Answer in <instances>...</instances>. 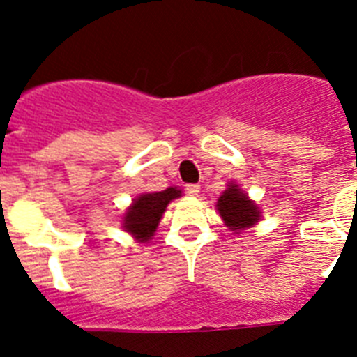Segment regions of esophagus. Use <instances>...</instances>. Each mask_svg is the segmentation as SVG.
I'll use <instances>...</instances> for the list:
<instances>
[{"mask_svg": "<svg viewBox=\"0 0 357 357\" xmlns=\"http://www.w3.org/2000/svg\"><path fill=\"white\" fill-rule=\"evenodd\" d=\"M185 193H188L189 197H198V193H200V185L189 184L188 188H185Z\"/></svg>", "mask_w": 357, "mask_h": 357, "instance_id": "34e87169", "label": "esophagus"}]
</instances>
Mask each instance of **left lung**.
I'll return each instance as SVG.
<instances>
[{"label": "left lung", "instance_id": "1", "mask_svg": "<svg viewBox=\"0 0 357 357\" xmlns=\"http://www.w3.org/2000/svg\"><path fill=\"white\" fill-rule=\"evenodd\" d=\"M216 211L223 220V225L232 234H241L243 230L250 229L261 222L259 206L243 191L238 182H229L220 198L216 202Z\"/></svg>", "mask_w": 357, "mask_h": 357}]
</instances>
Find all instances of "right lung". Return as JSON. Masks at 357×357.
Segmentation results:
<instances>
[{
    "label": "right lung",
    "instance_id": "1",
    "mask_svg": "<svg viewBox=\"0 0 357 357\" xmlns=\"http://www.w3.org/2000/svg\"><path fill=\"white\" fill-rule=\"evenodd\" d=\"M182 197V189L166 188L164 191L141 193L132 200L121 216V227L135 241L148 243L157 232L162 214L169 202Z\"/></svg>",
    "mask_w": 357,
    "mask_h": 357
}]
</instances>
